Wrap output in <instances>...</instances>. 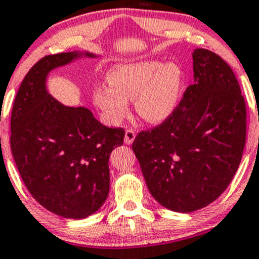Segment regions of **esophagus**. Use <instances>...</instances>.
<instances>
[{
  "label": "esophagus",
  "instance_id": "1",
  "mask_svg": "<svg viewBox=\"0 0 259 259\" xmlns=\"http://www.w3.org/2000/svg\"><path fill=\"white\" fill-rule=\"evenodd\" d=\"M136 138V132L132 128L126 130V133H124V143L126 144H132L133 141Z\"/></svg>",
  "mask_w": 259,
  "mask_h": 259
}]
</instances>
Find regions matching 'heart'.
<instances>
[{
	"label": "heart",
	"instance_id": "b5f03b06",
	"mask_svg": "<svg viewBox=\"0 0 259 259\" xmlns=\"http://www.w3.org/2000/svg\"><path fill=\"white\" fill-rule=\"evenodd\" d=\"M110 87L94 92L95 104L114 123L128 114L127 100L135 99L137 114L150 123L167 120L179 106L184 72L176 63L147 60L115 67L107 74Z\"/></svg>",
	"mask_w": 259,
	"mask_h": 259
}]
</instances>
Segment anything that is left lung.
<instances>
[{
    "label": "left lung",
    "mask_w": 259,
    "mask_h": 259,
    "mask_svg": "<svg viewBox=\"0 0 259 259\" xmlns=\"http://www.w3.org/2000/svg\"><path fill=\"white\" fill-rule=\"evenodd\" d=\"M192 57L194 84L175 112L132 144L149 192L180 213L207 207L228 188L246 143V103L231 67L207 49Z\"/></svg>",
    "instance_id": "1"
}]
</instances>
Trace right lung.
Returning a JSON list of instances; mask_svg holds the SVG:
<instances>
[{
	"label": "right lung",
	"mask_w": 259,
	"mask_h": 259,
	"mask_svg": "<svg viewBox=\"0 0 259 259\" xmlns=\"http://www.w3.org/2000/svg\"><path fill=\"white\" fill-rule=\"evenodd\" d=\"M77 56L48 55L29 69L14 99L10 138L29 193L48 210L71 219L92 215L104 204L109 156L124 138L121 127L104 126L85 107L65 106L46 92L49 72Z\"/></svg>",
	"instance_id": "add662e5"
}]
</instances>
